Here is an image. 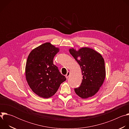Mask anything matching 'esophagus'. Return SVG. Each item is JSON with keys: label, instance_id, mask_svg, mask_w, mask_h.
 Listing matches in <instances>:
<instances>
[{"label": "esophagus", "instance_id": "1", "mask_svg": "<svg viewBox=\"0 0 129 129\" xmlns=\"http://www.w3.org/2000/svg\"><path fill=\"white\" fill-rule=\"evenodd\" d=\"M69 76H70V72H69V71H68L67 73V74H66V76H65L66 79H68V78L69 77Z\"/></svg>", "mask_w": 129, "mask_h": 129}]
</instances>
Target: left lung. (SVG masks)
I'll use <instances>...</instances> for the list:
<instances>
[{"instance_id":"8db88e82","label":"left lung","mask_w":129,"mask_h":129,"mask_svg":"<svg viewBox=\"0 0 129 129\" xmlns=\"http://www.w3.org/2000/svg\"><path fill=\"white\" fill-rule=\"evenodd\" d=\"M69 51L80 66L83 75L81 86L75 89V92L82 99L92 97L98 92L106 77L104 60L100 53L89 47L78 50L72 48Z\"/></svg>"}]
</instances>
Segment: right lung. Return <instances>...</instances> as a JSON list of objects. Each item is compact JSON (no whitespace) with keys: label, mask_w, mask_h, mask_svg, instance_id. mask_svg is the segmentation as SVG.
Wrapping results in <instances>:
<instances>
[{"label":"right lung","mask_w":129,"mask_h":129,"mask_svg":"<svg viewBox=\"0 0 129 129\" xmlns=\"http://www.w3.org/2000/svg\"><path fill=\"white\" fill-rule=\"evenodd\" d=\"M60 49L46 42L33 49L25 66L26 81L34 92L47 99L57 92L66 79L53 63L54 57Z\"/></svg>","instance_id":"1"}]
</instances>
